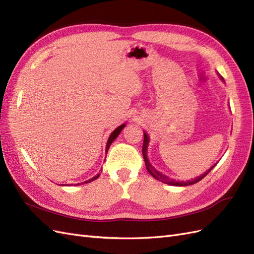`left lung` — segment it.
<instances>
[{"instance_id":"obj_1","label":"left lung","mask_w":254,"mask_h":254,"mask_svg":"<svg viewBox=\"0 0 254 254\" xmlns=\"http://www.w3.org/2000/svg\"><path fill=\"white\" fill-rule=\"evenodd\" d=\"M219 75V74H218ZM219 77L221 78V81L224 82L223 77H221V75H219ZM148 144H149V137H148V134L146 132H143V144H142V155H143V159H144V163H146V167H147V170L148 172L150 173V175L153 177L154 179L161 181V182L165 183V184H169V185H173V186H188V185H192L194 183L199 182L200 180L203 179L204 177H206L208 175V172L211 171L216 164L213 166V167L209 168L206 172H204L203 175L195 178V179H192V180H190V181H186V182H183V181H181V182H179V181H176V180H172V179H169L168 177H166L165 175H163V173H161L159 171H157L154 167H152V165L150 164L149 159L147 157V150H148Z\"/></svg>"}]
</instances>
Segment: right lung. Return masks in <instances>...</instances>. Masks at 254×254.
I'll list each match as a JSON object with an SVG mask.
<instances>
[{
  "label": "right lung",
  "mask_w": 254,
  "mask_h": 254,
  "mask_svg": "<svg viewBox=\"0 0 254 254\" xmlns=\"http://www.w3.org/2000/svg\"><path fill=\"white\" fill-rule=\"evenodd\" d=\"M126 127V123H123V125H121L120 127H118L117 128H116L115 129V131L111 134V136H110V138H108V140H107V143H106V153H107V151H108V149H110V147H111V144L113 143V141L116 139V138H117V137H118V135L120 134V132L122 131V128L123 127ZM100 177V173H98V175L96 176V177H93V178H91L90 180H88V181H85V182L84 183H90V182H92V181H95V180H97L98 178ZM79 184H82V183H79ZM77 185V184H76Z\"/></svg>",
  "instance_id": "add662e5"
}]
</instances>
